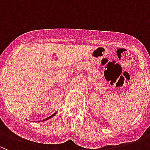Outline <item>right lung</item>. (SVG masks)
<instances>
[{
	"label": "right lung",
	"mask_w": 150,
	"mask_h": 150,
	"mask_svg": "<svg viewBox=\"0 0 150 150\" xmlns=\"http://www.w3.org/2000/svg\"><path fill=\"white\" fill-rule=\"evenodd\" d=\"M57 114V112H55L54 114H52V115H51V116H50V117H47V118H46V119H45V120H42V121H45V120H49V119H51V118H52V117H54V115H55V114Z\"/></svg>",
	"instance_id": "1"
}]
</instances>
